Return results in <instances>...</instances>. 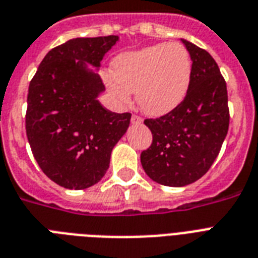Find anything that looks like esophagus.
Returning <instances> with one entry per match:
<instances>
[{"instance_id": "34e87169", "label": "esophagus", "mask_w": 258, "mask_h": 258, "mask_svg": "<svg viewBox=\"0 0 258 258\" xmlns=\"http://www.w3.org/2000/svg\"><path fill=\"white\" fill-rule=\"evenodd\" d=\"M142 121H143V119L139 115H133V117H131V123L133 124H141Z\"/></svg>"}]
</instances>
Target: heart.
<instances>
[{
  "label": "heart",
  "instance_id": "b5f03b06",
  "mask_svg": "<svg viewBox=\"0 0 258 258\" xmlns=\"http://www.w3.org/2000/svg\"><path fill=\"white\" fill-rule=\"evenodd\" d=\"M112 76L105 83L121 101L128 103L137 91V101L146 113L161 116L182 103L190 87L192 61L179 42H161L124 52L112 61Z\"/></svg>",
  "mask_w": 258,
  "mask_h": 258
}]
</instances>
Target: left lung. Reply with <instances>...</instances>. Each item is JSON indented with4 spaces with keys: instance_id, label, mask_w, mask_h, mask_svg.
Here are the masks:
<instances>
[{
    "instance_id": "obj_1",
    "label": "left lung",
    "mask_w": 258,
    "mask_h": 258,
    "mask_svg": "<svg viewBox=\"0 0 258 258\" xmlns=\"http://www.w3.org/2000/svg\"><path fill=\"white\" fill-rule=\"evenodd\" d=\"M192 74L186 96L176 108L146 119L153 143L142 151L146 174L165 186L196 182L212 167L229 130L228 89L216 60L205 49L182 40Z\"/></svg>"
}]
</instances>
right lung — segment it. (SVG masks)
I'll return each mask as SVG.
<instances>
[{
    "label": "right lung",
    "mask_w": 258,
    "mask_h": 258,
    "mask_svg": "<svg viewBox=\"0 0 258 258\" xmlns=\"http://www.w3.org/2000/svg\"><path fill=\"white\" fill-rule=\"evenodd\" d=\"M117 40L79 37L56 46L29 84L28 142L40 169L62 187L82 190L97 183L128 128L131 113L111 112L99 103L104 84L87 67L99 68Z\"/></svg>",
    "instance_id": "1"
}]
</instances>
